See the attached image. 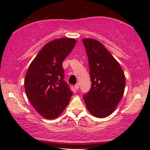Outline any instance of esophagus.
<instances>
[{
    "mask_svg": "<svg viewBox=\"0 0 150 150\" xmlns=\"http://www.w3.org/2000/svg\"><path fill=\"white\" fill-rule=\"evenodd\" d=\"M75 88L76 90H78L79 88V83H77V84L75 85Z\"/></svg>",
    "mask_w": 150,
    "mask_h": 150,
    "instance_id": "34e87169",
    "label": "esophagus"
}]
</instances>
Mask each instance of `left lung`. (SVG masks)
<instances>
[{
  "label": "left lung",
  "mask_w": 150,
  "mask_h": 150,
  "mask_svg": "<svg viewBox=\"0 0 150 150\" xmlns=\"http://www.w3.org/2000/svg\"><path fill=\"white\" fill-rule=\"evenodd\" d=\"M87 52L92 87L83 95L86 107L96 118L107 117L122 98L125 75L120 65L100 42L83 39Z\"/></svg>",
  "instance_id": "obj_1"
}]
</instances>
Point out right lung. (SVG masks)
<instances>
[{
    "label": "right lung",
    "instance_id": "1",
    "mask_svg": "<svg viewBox=\"0 0 150 150\" xmlns=\"http://www.w3.org/2000/svg\"><path fill=\"white\" fill-rule=\"evenodd\" d=\"M73 38H59L45 44L30 63L24 79L27 97L35 110L55 119L67 105L73 92L63 80L62 63L74 47Z\"/></svg>",
    "mask_w": 150,
    "mask_h": 150
}]
</instances>
